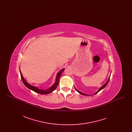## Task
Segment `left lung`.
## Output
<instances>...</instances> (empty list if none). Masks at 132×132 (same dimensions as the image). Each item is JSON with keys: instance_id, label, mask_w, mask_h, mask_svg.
Instances as JSON below:
<instances>
[{"instance_id": "8db88e82", "label": "left lung", "mask_w": 132, "mask_h": 132, "mask_svg": "<svg viewBox=\"0 0 132 132\" xmlns=\"http://www.w3.org/2000/svg\"><path fill=\"white\" fill-rule=\"evenodd\" d=\"M109 79H110V77H109V79H108V81H107L106 82V83H105V84H104V85H103V86H102V87H101V88H100V89H98V90H97V92H96V93H95V94H97V93H98V92H100V91H101V89H103V88H105V87H106V85H107V84H108V82H109ZM75 88L76 90H77V92H78V93H80V94H82V95H87V94H84V93H82V92H80V91H79V90H78V89H77V88Z\"/></svg>"}]
</instances>
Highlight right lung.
<instances>
[{
	"instance_id": "add662e5",
	"label": "right lung",
	"mask_w": 132,
	"mask_h": 132,
	"mask_svg": "<svg viewBox=\"0 0 132 132\" xmlns=\"http://www.w3.org/2000/svg\"><path fill=\"white\" fill-rule=\"evenodd\" d=\"M65 69H62L57 74V75L56 76V81L55 84L51 87H50V88L48 89H45V90H42V89H38V88H36L35 87H34L32 86H31V85H30L29 84H28L27 82H26L25 81V80L24 79L23 75L21 73V72L20 71V75H21V79H22V80L23 82V83L24 84V85H25L26 86L31 89L32 90L37 93L38 94H48L50 93H51V92H52L55 89V88L57 87V86L59 84V79H60V77H61V74H62V73L64 71Z\"/></svg>"
}]
</instances>
